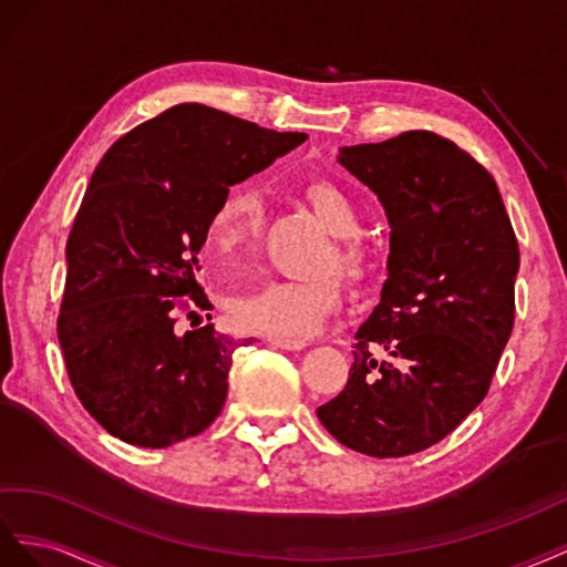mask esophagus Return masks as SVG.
Listing matches in <instances>:
<instances>
[{"instance_id":"1","label":"esophagus","mask_w":567,"mask_h":567,"mask_svg":"<svg viewBox=\"0 0 567 567\" xmlns=\"http://www.w3.org/2000/svg\"><path fill=\"white\" fill-rule=\"evenodd\" d=\"M268 342H270L272 347H278V349H287V351H299V349H303V347H306L303 339H285V337H270Z\"/></svg>"}]
</instances>
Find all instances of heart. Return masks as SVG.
Returning <instances> with one entry per match:
<instances>
[{"label":"heart","instance_id":"1","mask_svg":"<svg viewBox=\"0 0 567 567\" xmlns=\"http://www.w3.org/2000/svg\"><path fill=\"white\" fill-rule=\"evenodd\" d=\"M306 199L313 206L316 216L334 237L349 239L361 230V214L349 194L330 183L313 181L306 187ZM264 220L261 192L251 185H239L223 194L212 218H208V241L225 256H233L251 247ZM330 258L342 268H353L359 254L351 247H332ZM337 303V287L330 275H311L303 280H270L254 292L239 295L230 303L235 326L285 339L313 337L326 316Z\"/></svg>","mask_w":567,"mask_h":567}]
</instances>
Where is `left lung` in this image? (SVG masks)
<instances>
[{"label":"left lung","mask_w":567,"mask_h":567,"mask_svg":"<svg viewBox=\"0 0 567 567\" xmlns=\"http://www.w3.org/2000/svg\"><path fill=\"white\" fill-rule=\"evenodd\" d=\"M337 161L378 194L392 233L349 382L318 417L359 454L411 456L489 392L515 318L517 239L494 177L451 140L411 131Z\"/></svg>","instance_id":"8db88e82"}]
</instances>
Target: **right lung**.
Here are the masks:
<instances>
[{"mask_svg":"<svg viewBox=\"0 0 567 567\" xmlns=\"http://www.w3.org/2000/svg\"><path fill=\"white\" fill-rule=\"evenodd\" d=\"M303 140L177 104L113 142L94 168L66 241L56 332L80 403L109 434L164 449L223 411L233 353L254 339L214 326L181 334L175 316L212 309L197 256L218 199Z\"/></svg>","mask_w":567,"mask_h":567,"instance_id":"obj_1","label":"right lung"}]
</instances>
